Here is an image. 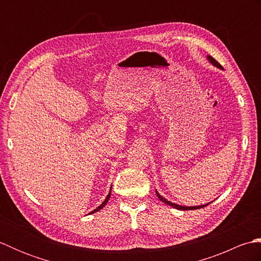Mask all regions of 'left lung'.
Returning <instances> with one entry per match:
<instances>
[{
	"label": "left lung",
	"instance_id": "obj_1",
	"mask_svg": "<svg viewBox=\"0 0 261 261\" xmlns=\"http://www.w3.org/2000/svg\"><path fill=\"white\" fill-rule=\"evenodd\" d=\"M207 58L210 59V62H211V63H212L213 65H215V66H216V67L222 68V66H221L218 62H216V60H215L213 57L208 56ZM156 194H157V196H158V198L160 199V201L164 202V203H166L167 205H170V206H173V207H175V208H177V210H182V211H186V210H197V208H201V207L206 206V205H207V204H206V205H202V206H181V205H177V204H174V203H171V202L167 201V199H165L163 196H160L157 192H156Z\"/></svg>",
	"mask_w": 261,
	"mask_h": 261
}]
</instances>
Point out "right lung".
<instances>
[{
    "label": "right lung",
    "mask_w": 261,
    "mask_h": 261,
    "mask_svg": "<svg viewBox=\"0 0 261 261\" xmlns=\"http://www.w3.org/2000/svg\"><path fill=\"white\" fill-rule=\"evenodd\" d=\"M110 195H111V192L109 193V195L107 196V198H105V199H104V202H103V203H102L101 205H99V206H98V207H96L95 210H94V211H92V212H91V214H92V213H95V212H97V211H99V210H101V208H102V207L104 206V205H105V204H107V203L109 202V198H110Z\"/></svg>",
    "instance_id": "1"
}]
</instances>
